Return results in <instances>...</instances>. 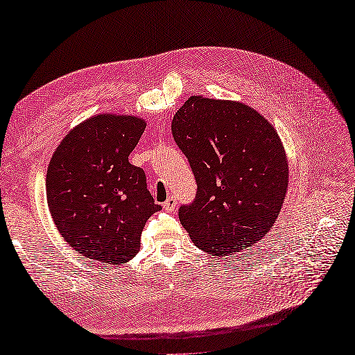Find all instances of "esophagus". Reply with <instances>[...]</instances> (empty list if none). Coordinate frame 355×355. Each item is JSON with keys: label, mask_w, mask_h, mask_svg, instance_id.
Returning <instances> with one entry per match:
<instances>
[{"label": "esophagus", "mask_w": 355, "mask_h": 355, "mask_svg": "<svg viewBox=\"0 0 355 355\" xmlns=\"http://www.w3.org/2000/svg\"><path fill=\"white\" fill-rule=\"evenodd\" d=\"M176 204H178V201H176L175 197H168L166 200V202L163 204V207H164L166 211H173L176 209Z\"/></svg>", "instance_id": "1"}]
</instances>
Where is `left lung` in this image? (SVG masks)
I'll use <instances>...</instances> for the list:
<instances>
[{
    "label": "left lung",
    "instance_id": "8db88e82",
    "mask_svg": "<svg viewBox=\"0 0 355 355\" xmlns=\"http://www.w3.org/2000/svg\"><path fill=\"white\" fill-rule=\"evenodd\" d=\"M171 132L198 187L194 202L179 209L194 244L228 256L262 240L288 187L287 155L272 124L243 102L191 96Z\"/></svg>",
    "mask_w": 355,
    "mask_h": 355
}]
</instances>
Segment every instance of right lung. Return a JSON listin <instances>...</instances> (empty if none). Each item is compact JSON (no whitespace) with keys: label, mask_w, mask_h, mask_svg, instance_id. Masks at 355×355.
Wrapping results in <instances>:
<instances>
[{"label":"right lung","mask_w":355,"mask_h":355,"mask_svg":"<svg viewBox=\"0 0 355 355\" xmlns=\"http://www.w3.org/2000/svg\"><path fill=\"white\" fill-rule=\"evenodd\" d=\"M145 127L136 115L98 114L75 125L51 155L49 210L81 256L111 265L133 259L146 220L161 209L145 171L128 163Z\"/></svg>","instance_id":"1"}]
</instances>
